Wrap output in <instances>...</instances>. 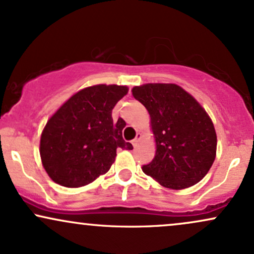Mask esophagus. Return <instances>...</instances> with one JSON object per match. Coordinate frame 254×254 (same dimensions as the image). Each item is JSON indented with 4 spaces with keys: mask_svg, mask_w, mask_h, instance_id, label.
<instances>
[{
    "mask_svg": "<svg viewBox=\"0 0 254 254\" xmlns=\"http://www.w3.org/2000/svg\"><path fill=\"white\" fill-rule=\"evenodd\" d=\"M141 137H142L141 133H137L136 138L132 139V142H131V143H132V145H133V147H135V148L137 147V144H138V142H139V139H141Z\"/></svg>",
    "mask_w": 254,
    "mask_h": 254,
    "instance_id": "obj_1",
    "label": "esophagus"
}]
</instances>
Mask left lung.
I'll use <instances>...</instances> for the list:
<instances>
[{"instance_id": "8db88e82", "label": "left lung", "mask_w": 254, "mask_h": 254, "mask_svg": "<svg viewBox=\"0 0 254 254\" xmlns=\"http://www.w3.org/2000/svg\"><path fill=\"white\" fill-rule=\"evenodd\" d=\"M131 92L149 113L156 145L153 161L142 171L172 190L200 182L217 147L214 123L204 107L176 83H145Z\"/></svg>"}]
</instances>
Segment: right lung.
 <instances>
[{"mask_svg": "<svg viewBox=\"0 0 254 254\" xmlns=\"http://www.w3.org/2000/svg\"><path fill=\"white\" fill-rule=\"evenodd\" d=\"M129 88L95 84L78 90L49 118L40 136L44 170L56 184L80 188L107 173L118 148L132 149L123 139L125 123H113L112 110Z\"/></svg>", "mask_w": 254, "mask_h": 254, "instance_id": "right-lung-1", "label": "right lung"}]
</instances>
